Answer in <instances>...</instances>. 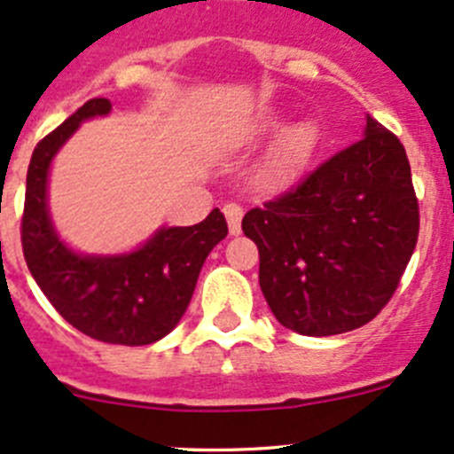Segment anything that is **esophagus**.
<instances>
[{"label":"esophagus","mask_w":454,"mask_h":454,"mask_svg":"<svg viewBox=\"0 0 454 454\" xmlns=\"http://www.w3.org/2000/svg\"><path fill=\"white\" fill-rule=\"evenodd\" d=\"M223 215H226L228 219V231H231V235H239L244 208H241L239 204H226L223 206Z\"/></svg>","instance_id":"obj_1"}]
</instances>
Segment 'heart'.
I'll list each match as a JSON object with an SVG mask.
<instances>
[{
	"label": "heart",
	"instance_id": "b5f03b06",
	"mask_svg": "<svg viewBox=\"0 0 454 454\" xmlns=\"http://www.w3.org/2000/svg\"><path fill=\"white\" fill-rule=\"evenodd\" d=\"M314 140L312 127L303 125L296 127L286 140L281 142L277 151H274L272 160L268 164V177L270 180H286L296 167H299L301 160L305 158V153L309 151Z\"/></svg>",
	"mask_w": 454,
	"mask_h": 454
}]
</instances>
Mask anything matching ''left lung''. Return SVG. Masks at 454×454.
Returning a JSON list of instances; mask_svg holds the SVG:
<instances>
[{
  "instance_id": "1",
  "label": "left lung",
  "mask_w": 454,
  "mask_h": 454,
  "mask_svg": "<svg viewBox=\"0 0 454 454\" xmlns=\"http://www.w3.org/2000/svg\"><path fill=\"white\" fill-rule=\"evenodd\" d=\"M259 286L283 327L303 336L358 329L395 294L419 235L406 151L367 116L364 136L244 215Z\"/></svg>"
}]
</instances>
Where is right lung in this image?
<instances>
[{
  "mask_svg": "<svg viewBox=\"0 0 454 454\" xmlns=\"http://www.w3.org/2000/svg\"><path fill=\"white\" fill-rule=\"evenodd\" d=\"M109 109L107 98L87 100L35 146L26 176L21 248L36 286L72 327L109 345H151L180 323L201 265L228 235V226L215 208L195 226L160 228L131 254L72 253L48 217V168L85 118L103 116Z\"/></svg>",
  "mask_w": 454,
  "mask_h": 454,
  "instance_id": "add662e5",
  "label": "right lung"
}]
</instances>
